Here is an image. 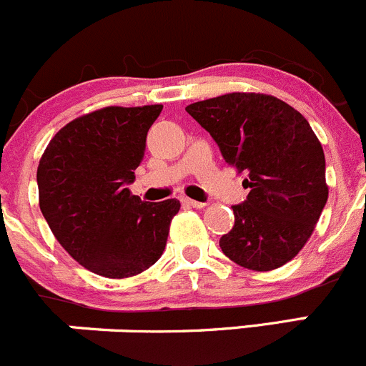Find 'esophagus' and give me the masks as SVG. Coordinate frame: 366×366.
<instances>
[{
  "label": "esophagus",
  "instance_id": "obj_1",
  "mask_svg": "<svg viewBox=\"0 0 366 366\" xmlns=\"http://www.w3.org/2000/svg\"><path fill=\"white\" fill-rule=\"evenodd\" d=\"M182 202L187 206H192V208H204V202H199V201H194V199H188V197H182Z\"/></svg>",
  "mask_w": 366,
  "mask_h": 366
}]
</instances>
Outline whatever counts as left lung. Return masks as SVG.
<instances>
[{
  "label": "left lung",
  "instance_id": "8db88e82",
  "mask_svg": "<svg viewBox=\"0 0 366 366\" xmlns=\"http://www.w3.org/2000/svg\"><path fill=\"white\" fill-rule=\"evenodd\" d=\"M184 110L219 144L227 165L247 172L244 187L251 192L233 206L222 252L256 272L283 267L310 240L329 195L324 149L310 122L259 92L224 94Z\"/></svg>",
  "mask_w": 366,
  "mask_h": 366
}]
</instances>
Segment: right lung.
I'll return each instance as SVG.
<instances>
[{
  "label": "right lung",
  "instance_id": "obj_1",
  "mask_svg": "<svg viewBox=\"0 0 366 366\" xmlns=\"http://www.w3.org/2000/svg\"><path fill=\"white\" fill-rule=\"evenodd\" d=\"M162 104L107 107L74 119L46 147L39 206L59 244L110 280L144 272L167 245L178 199L144 202L128 188Z\"/></svg>",
  "mask_w": 366,
  "mask_h": 366
}]
</instances>
